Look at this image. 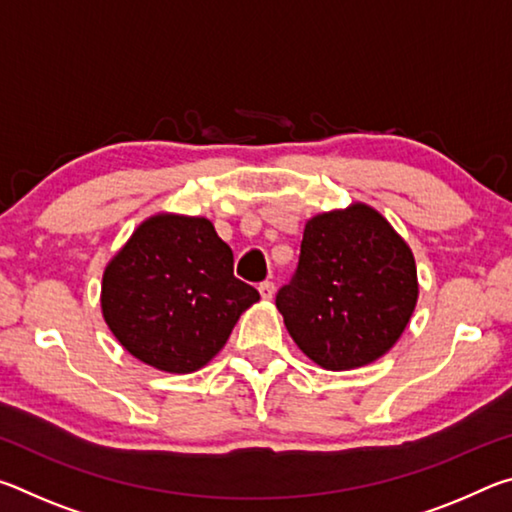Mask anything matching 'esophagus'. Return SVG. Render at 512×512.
Segmentation results:
<instances>
[{"instance_id": "obj_1", "label": "esophagus", "mask_w": 512, "mask_h": 512, "mask_svg": "<svg viewBox=\"0 0 512 512\" xmlns=\"http://www.w3.org/2000/svg\"><path fill=\"white\" fill-rule=\"evenodd\" d=\"M275 293V284L273 282H262L259 284V296H262L264 300H271Z\"/></svg>"}]
</instances>
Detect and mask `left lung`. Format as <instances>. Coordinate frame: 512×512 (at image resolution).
Masks as SVG:
<instances>
[{
	"mask_svg": "<svg viewBox=\"0 0 512 512\" xmlns=\"http://www.w3.org/2000/svg\"><path fill=\"white\" fill-rule=\"evenodd\" d=\"M418 291L409 244L375 207L352 203L305 223L298 271L275 305L311 361L352 370L400 341Z\"/></svg>",
	"mask_w": 512,
	"mask_h": 512,
	"instance_id": "1",
	"label": "left lung"
}]
</instances>
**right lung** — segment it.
Here are the masks:
<instances>
[{"label": "right lung", "instance_id": "add662e5", "mask_svg": "<svg viewBox=\"0 0 512 512\" xmlns=\"http://www.w3.org/2000/svg\"><path fill=\"white\" fill-rule=\"evenodd\" d=\"M232 264V250L210 219L153 214L103 271V320L121 348L146 366L176 375L201 370L259 300Z\"/></svg>", "mask_w": 512, "mask_h": 512}]
</instances>
